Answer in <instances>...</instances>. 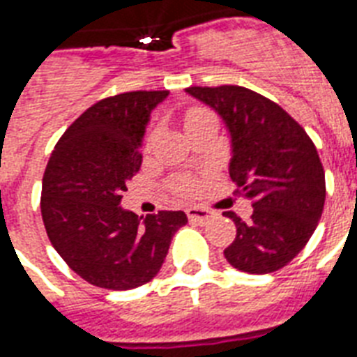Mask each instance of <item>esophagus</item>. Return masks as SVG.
Wrapping results in <instances>:
<instances>
[{"label": "esophagus", "mask_w": 357, "mask_h": 357, "mask_svg": "<svg viewBox=\"0 0 357 357\" xmlns=\"http://www.w3.org/2000/svg\"><path fill=\"white\" fill-rule=\"evenodd\" d=\"M187 217H189V220H192V222L207 224L213 217H215V213L209 211V209H204V207H189V209H187Z\"/></svg>", "instance_id": "esophagus-1"}]
</instances>
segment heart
I'll return each mask as SVG.
<instances>
[{
    "instance_id": "heart-1",
    "label": "heart",
    "mask_w": 357,
    "mask_h": 357,
    "mask_svg": "<svg viewBox=\"0 0 357 357\" xmlns=\"http://www.w3.org/2000/svg\"><path fill=\"white\" fill-rule=\"evenodd\" d=\"M206 111H202V109H192V111H189L187 113V116H185V128L189 126V123H192L195 120L202 119V116H206ZM190 190H192V183H189V181H181V183L178 185V192L179 195H189Z\"/></svg>"
}]
</instances>
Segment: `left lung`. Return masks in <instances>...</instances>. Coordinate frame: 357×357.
I'll return each mask as SVG.
<instances>
[{
	"label": "left lung",
	"instance_id": "left-lung-1",
	"mask_svg": "<svg viewBox=\"0 0 357 357\" xmlns=\"http://www.w3.org/2000/svg\"><path fill=\"white\" fill-rule=\"evenodd\" d=\"M185 92L222 119L231 146L229 176L254 207L250 220L222 213L237 228L226 259L248 274L282 268L310 241L324 209V168L315 144L278 103L250 89L189 86Z\"/></svg>",
	"mask_w": 357,
	"mask_h": 357
}]
</instances>
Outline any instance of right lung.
<instances>
[{"instance_id":"add662e5","label":"right lung","mask_w":357,"mask_h":357,"mask_svg":"<svg viewBox=\"0 0 357 357\" xmlns=\"http://www.w3.org/2000/svg\"><path fill=\"white\" fill-rule=\"evenodd\" d=\"M168 91H135L89 107L59 139L42 179L46 234L64 263L85 282L128 291L157 276L183 211L146 218L120 206L139 172L151 111Z\"/></svg>"}]
</instances>
